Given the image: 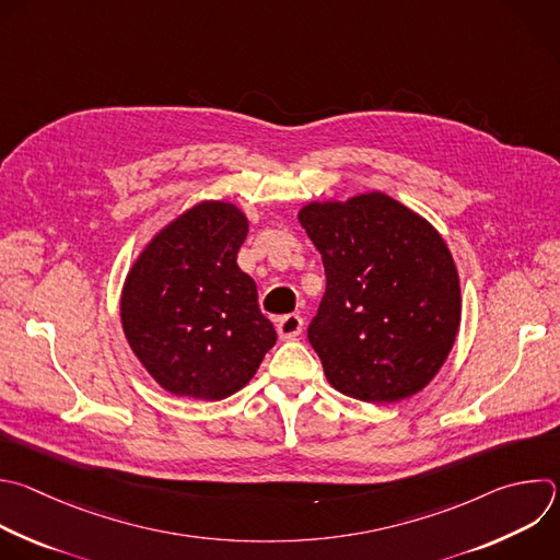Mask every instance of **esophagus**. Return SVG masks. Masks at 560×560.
Masks as SVG:
<instances>
[{
  "label": "esophagus",
  "instance_id": "1",
  "mask_svg": "<svg viewBox=\"0 0 560 560\" xmlns=\"http://www.w3.org/2000/svg\"><path fill=\"white\" fill-rule=\"evenodd\" d=\"M277 331L281 340H292L303 331V318L299 314H285L277 318Z\"/></svg>",
  "mask_w": 560,
  "mask_h": 560
}]
</instances>
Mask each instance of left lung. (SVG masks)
I'll use <instances>...</instances> for the list:
<instances>
[{"label": "left lung", "instance_id": "8db88e82", "mask_svg": "<svg viewBox=\"0 0 560 560\" xmlns=\"http://www.w3.org/2000/svg\"><path fill=\"white\" fill-rule=\"evenodd\" d=\"M296 218L327 277L307 327L327 383L369 405L422 392L462 323L459 272L444 237L383 191L307 202Z\"/></svg>", "mask_w": 560, "mask_h": 560}]
</instances>
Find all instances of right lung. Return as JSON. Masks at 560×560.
<instances>
[{
	"label": "right lung",
	"instance_id": "1",
	"mask_svg": "<svg viewBox=\"0 0 560 560\" xmlns=\"http://www.w3.org/2000/svg\"><path fill=\"white\" fill-rule=\"evenodd\" d=\"M246 213L202 200L162 226L120 292L125 338L171 396L224 400L244 389L277 342L255 281L237 266Z\"/></svg>",
	"mask_w": 560,
	"mask_h": 560
}]
</instances>
